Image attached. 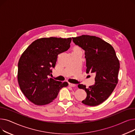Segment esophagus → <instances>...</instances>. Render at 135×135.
<instances>
[{"label": "esophagus", "instance_id": "obj_1", "mask_svg": "<svg viewBox=\"0 0 135 135\" xmlns=\"http://www.w3.org/2000/svg\"><path fill=\"white\" fill-rule=\"evenodd\" d=\"M68 85H69V86H70V87H75V86H76V85H75V84H72V83H69Z\"/></svg>", "mask_w": 135, "mask_h": 135}]
</instances>
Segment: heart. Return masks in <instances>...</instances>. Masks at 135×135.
<instances>
[{
	"label": "heart",
	"instance_id": "b5f03b06",
	"mask_svg": "<svg viewBox=\"0 0 135 135\" xmlns=\"http://www.w3.org/2000/svg\"><path fill=\"white\" fill-rule=\"evenodd\" d=\"M74 50H80V49L79 48V47H75L74 48Z\"/></svg>",
	"mask_w": 135,
	"mask_h": 135
}]
</instances>
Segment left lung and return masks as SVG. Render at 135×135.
Listing matches in <instances>:
<instances>
[{"label": "left lung", "instance_id": "obj_1", "mask_svg": "<svg viewBox=\"0 0 135 135\" xmlns=\"http://www.w3.org/2000/svg\"><path fill=\"white\" fill-rule=\"evenodd\" d=\"M73 41L85 51L86 73H94L95 83L89 88L79 84L87 94L82 103L90 106L100 104L109 97L118 82L119 61L113 46L101 38L89 35L74 37Z\"/></svg>", "mask_w": 135, "mask_h": 135}]
</instances>
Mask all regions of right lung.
<instances>
[{"label": "right lung", "mask_w": 135, "mask_h": 135, "mask_svg": "<svg viewBox=\"0 0 135 135\" xmlns=\"http://www.w3.org/2000/svg\"><path fill=\"white\" fill-rule=\"evenodd\" d=\"M72 38H42L23 52L18 63L17 80L21 90L31 102L42 105L52 102L60 90L68 86L49 78L60 53L70 47Z\"/></svg>", "instance_id": "obj_1"}]
</instances>
